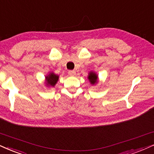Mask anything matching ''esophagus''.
I'll return each instance as SVG.
<instances>
[{
  "label": "esophagus",
  "instance_id": "obj_1",
  "mask_svg": "<svg viewBox=\"0 0 154 154\" xmlns=\"http://www.w3.org/2000/svg\"><path fill=\"white\" fill-rule=\"evenodd\" d=\"M68 75H71V76H74L75 75V71H68Z\"/></svg>",
  "mask_w": 154,
  "mask_h": 154
}]
</instances>
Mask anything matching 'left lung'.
<instances>
[{"mask_svg": "<svg viewBox=\"0 0 154 154\" xmlns=\"http://www.w3.org/2000/svg\"><path fill=\"white\" fill-rule=\"evenodd\" d=\"M88 79L89 81V82L91 85H96L98 83V75L96 74V72L94 71H90L88 73Z\"/></svg>", "mask_w": 154, "mask_h": 154, "instance_id": "left-lung-1", "label": "left lung"}]
</instances>
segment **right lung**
Wrapping results in <instances>:
<instances>
[{
	"mask_svg": "<svg viewBox=\"0 0 154 154\" xmlns=\"http://www.w3.org/2000/svg\"><path fill=\"white\" fill-rule=\"evenodd\" d=\"M59 75L54 73V72H49L45 76V86L48 88H52L56 86L58 82Z\"/></svg>",
	"mask_w": 154,
	"mask_h": 154,
	"instance_id": "1",
	"label": "right lung"
}]
</instances>
